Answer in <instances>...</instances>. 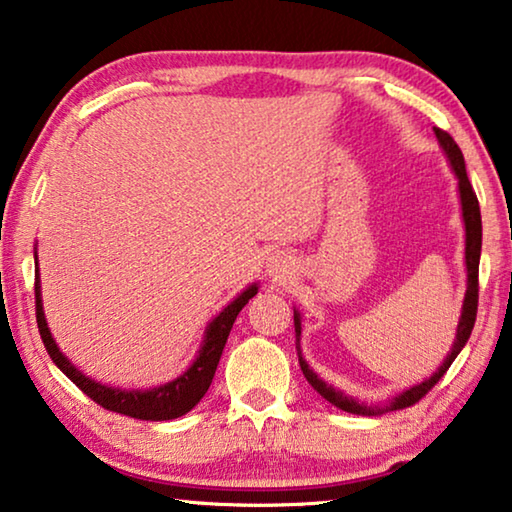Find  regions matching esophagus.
I'll list each match as a JSON object with an SVG mask.
<instances>
[{
	"label": "esophagus",
	"instance_id": "obj_1",
	"mask_svg": "<svg viewBox=\"0 0 512 512\" xmlns=\"http://www.w3.org/2000/svg\"><path fill=\"white\" fill-rule=\"evenodd\" d=\"M294 266V257L285 253V250H275V253H271L269 259H266V273L275 280L289 278V275L294 273Z\"/></svg>",
	"mask_w": 512,
	"mask_h": 512
}]
</instances>
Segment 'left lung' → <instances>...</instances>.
Instances as JSON below:
<instances>
[{"instance_id": "8db88e82", "label": "left lung", "mask_w": 512, "mask_h": 512, "mask_svg": "<svg viewBox=\"0 0 512 512\" xmlns=\"http://www.w3.org/2000/svg\"><path fill=\"white\" fill-rule=\"evenodd\" d=\"M433 132L437 136V143L444 152L446 161L453 170L458 180V200H460V214H462V225H465V271H467V291L465 298H462V310H460V319H458V328H456V339H453L451 351L446 353V358L442 360L437 371H433L431 376L421 380V383L412 385L408 389H403L401 394H396L394 399L380 401V403H367L355 399V396L346 394L344 389L328 385L326 380L319 378L307 360L303 358V351H300V332H303V314H300L294 307V328H296V351H298V364L303 369V376L307 378L316 392H319L323 399L328 403L335 405V408L351 412V415H364V417H378L385 415V412L392 410H401V408H410L415 405L421 396L428 394V389H433L437 380H440L446 369L451 367V362L458 358V353L465 348L469 335H472L474 321H476V305H478V262H481V239H483V225H481V207H478L476 193L472 189V184L467 180V168H465V157H462L460 148L456 141L451 139L449 134L442 132V129L433 127Z\"/></svg>"}]
</instances>
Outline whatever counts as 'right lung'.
<instances>
[{"mask_svg":"<svg viewBox=\"0 0 512 512\" xmlns=\"http://www.w3.org/2000/svg\"><path fill=\"white\" fill-rule=\"evenodd\" d=\"M34 262H36V321L43 344L50 353L52 362L59 367L66 376L75 383L86 396L107 408L111 412H120V415L145 419V421H166L177 419L186 415V412L196 408L202 396L207 394L209 385H212L214 373L221 360L223 348L230 335L232 323L237 319V314L243 310V305L257 294L259 285L250 282V285L234 296L221 312H218L212 321L207 323L205 337H202L200 348L196 358L186 367L180 376L168 380L164 385L150 387V389H123V387H111L97 380L88 378L86 373H81L75 364L68 360V355L61 351L59 344L52 335L50 326H47L45 310H43V289H40V271H38V248H34Z\"/></svg>","mask_w":512,"mask_h":512,"instance_id":"add662e5","label":"right lung"}]
</instances>
